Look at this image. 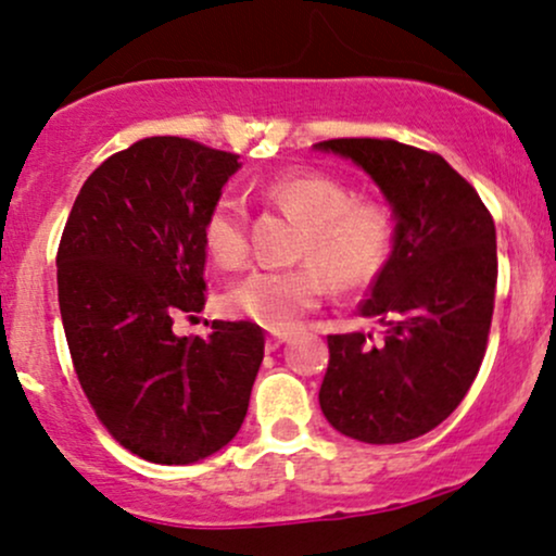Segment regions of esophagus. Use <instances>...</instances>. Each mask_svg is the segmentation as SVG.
I'll list each match as a JSON object with an SVG mask.
<instances>
[{
    "label": "esophagus",
    "instance_id": "34e87169",
    "mask_svg": "<svg viewBox=\"0 0 556 556\" xmlns=\"http://www.w3.org/2000/svg\"><path fill=\"white\" fill-rule=\"evenodd\" d=\"M287 339H290V333H269V336H266V349H269V351L279 349Z\"/></svg>",
    "mask_w": 556,
    "mask_h": 556
}]
</instances>
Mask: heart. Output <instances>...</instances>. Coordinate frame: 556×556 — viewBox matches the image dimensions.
Masks as SVG:
<instances>
[{"label": "heart", "mask_w": 556, "mask_h": 556, "mask_svg": "<svg viewBox=\"0 0 556 556\" xmlns=\"http://www.w3.org/2000/svg\"><path fill=\"white\" fill-rule=\"evenodd\" d=\"M262 194L302 223L294 256L305 264L290 269H254L223 294V307L269 330H290L326 294L356 292L375 282L392 245V217L375 200H351V189L320 172H287L266 181ZM207 254L236 269L249 256L245 207L223 194L202 226Z\"/></svg>", "instance_id": "1"}]
</instances>
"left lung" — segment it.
I'll return each mask as SVG.
<instances>
[{
	"mask_svg": "<svg viewBox=\"0 0 556 556\" xmlns=\"http://www.w3.org/2000/svg\"><path fill=\"white\" fill-rule=\"evenodd\" d=\"M315 149L362 166L395 213L392 254L359 305L371 333L328 336L320 410L364 444H403L446 420L472 388L495 307V223L439 153L390 138H333Z\"/></svg>",
	"mask_w": 556,
	"mask_h": 556,
	"instance_id": "8db88e82",
	"label": "left lung"
}]
</instances>
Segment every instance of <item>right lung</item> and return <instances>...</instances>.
Here are the masks:
<instances>
[{"instance_id": "obj_1", "label": "right lung", "mask_w": 556, "mask_h": 556, "mask_svg": "<svg viewBox=\"0 0 556 556\" xmlns=\"http://www.w3.org/2000/svg\"><path fill=\"white\" fill-rule=\"evenodd\" d=\"M238 153L153 136L112 153L76 197L59 243V305L74 371L100 424L156 465H192L241 428L264 330L213 320L207 339L172 330L205 307L202 226Z\"/></svg>"}]
</instances>
